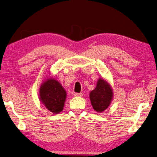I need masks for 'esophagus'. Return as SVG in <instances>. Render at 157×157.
<instances>
[{"mask_svg": "<svg viewBox=\"0 0 157 157\" xmlns=\"http://www.w3.org/2000/svg\"><path fill=\"white\" fill-rule=\"evenodd\" d=\"M74 96L75 97H81V96H83V93H74Z\"/></svg>", "mask_w": 157, "mask_h": 157, "instance_id": "1", "label": "esophagus"}]
</instances>
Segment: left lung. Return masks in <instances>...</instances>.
I'll use <instances>...</instances> for the list:
<instances>
[{
	"label": "left lung",
	"mask_w": 157,
	"mask_h": 157,
	"mask_svg": "<svg viewBox=\"0 0 157 157\" xmlns=\"http://www.w3.org/2000/svg\"><path fill=\"white\" fill-rule=\"evenodd\" d=\"M112 96L113 92L109 85L103 79L99 78L96 88L90 94L93 108L98 112L105 110L111 103Z\"/></svg>",
	"instance_id": "8db88e82"
}]
</instances>
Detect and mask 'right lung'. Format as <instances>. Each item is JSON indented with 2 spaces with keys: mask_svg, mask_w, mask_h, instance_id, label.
Segmentation results:
<instances>
[{
  "mask_svg": "<svg viewBox=\"0 0 157 157\" xmlns=\"http://www.w3.org/2000/svg\"><path fill=\"white\" fill-rule=\"evenodd\" d=\"M66 92L54 79L46 81L40 89V99L49 111L58 114L63 110L66 99Z\"/></svg>",
  "mask_w": 157,
  "mask_h": 157,
  "instance_id": "right-lung-1",
  "label": "right lung"
}]
</instances>
